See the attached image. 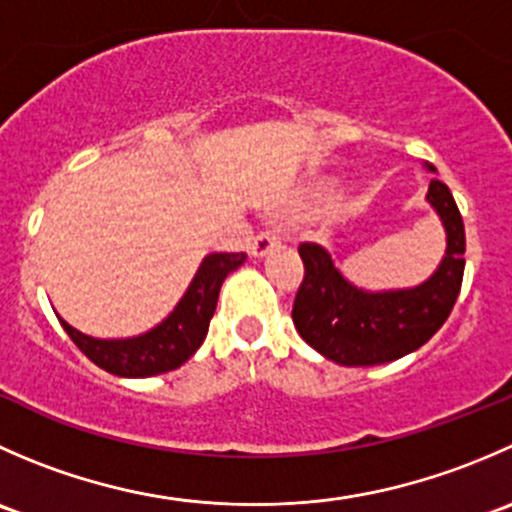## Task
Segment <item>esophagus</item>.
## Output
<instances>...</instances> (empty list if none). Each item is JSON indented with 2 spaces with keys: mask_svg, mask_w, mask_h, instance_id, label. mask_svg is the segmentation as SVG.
<instances>
[{
  "mask_svg": "<svg viewBox=\"0 0 512 512\" xmlns=\"http://www.w3.org/2000/svg\"><path fill=\"white\" fill-rule=\"evenodd\" d=\"M277 245H280V240H277L275 232H260V235H257L255 240H252L250 252L255 257H265V255H270V252L275 250Z\"/></svg>",
  "mask_w": 512,
  "mask_h": 512,
  "instance_id": "obj_1",
  "label": "esophagus"
}]
</instances>
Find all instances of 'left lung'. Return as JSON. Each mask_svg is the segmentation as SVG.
<instances>
[{
	"mask_svg": "<svg viewBox=\"0 0 512 512\" xmlns=\"http://www.w3.org/2000/svg\"><path fill=\"white\" fill-rule=\"evenodd\" d=\"M426 168L436 173L433 165ZM426 200L446 230V255L416 287L369 292L352 285L322 245H299L304 280L294 297L292 322L299 337L334 364L374 366L401 359L423 347L451 314L466 267V230L446 183L433 178Z\"/></svg>",
	"mask_w": 512,
	"mask_h": 512,
	"instance_id": "1",
	"label": "left lung"
}]
</instances>
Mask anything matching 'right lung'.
Here are the masks:
<instances>
[{"label":"right lung","instance_id":"add662e5","mask_svg":"<svg viewBox=\"0 0 512 512\" xmlns=\"http://www.w3.org/2000/svg\"><path fill=\"white\" fill-rule=\"evenodd\" d=\"M247 260L245 252H213L200 262L193 282L173 312L151 332L128 339H96L64 324L71 342L96 366L126 379H146L178 369L200 349L208 334L210 319L218 307V294L225 277Z\"/></svg>","mask_w":512,"mask_h":512}]
</instances>
